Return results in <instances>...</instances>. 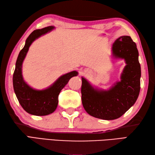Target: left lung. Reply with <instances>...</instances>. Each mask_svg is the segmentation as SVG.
<instances>
[{
    "mask_svg": "<svg viewBox=\"0 0 155 155\" xmlns=\"http://www.w3.org/2000/svg\"><path fill=\"white\" fill-rule=\"evenodd\" d=\"M112 57L124 60L120 81L107 90L93 86L82 77V103L91 116L103 120L120 117L135 103L140 93L141 70L137 45L129 36H121L112 45Z\"/></svg>",
    "mask_w": 155,
    "mask_h": 155,
    "instance_id": "left-lung-1",
    "label": "left lung"
}]
</instances>
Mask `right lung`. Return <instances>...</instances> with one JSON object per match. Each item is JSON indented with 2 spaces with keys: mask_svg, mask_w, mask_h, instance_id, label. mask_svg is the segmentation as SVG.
<instances>
[{
  "mask_svg": "<svg viewBox=\"0 0 155 155\" xmlns=\"http://www.w3.org/2000/svg\"><path fill=\"white\" fill-rule=\"evenodd\" d=\"M53 29V26H49L35 30L28 36L24 47L19 52L13 74V88L20 104L27 113L35 116H45L53 113L58 106V97L60 92L72 77L78 74L77 71H73L62 74L51 85L42 90L31 87L24 80L22 71V63L29 47L35 40Z\"/></svg>",
  "mask_w": 155,
  "mask_h": 155,
  "instance_id": "obj_1",
  "label": "right lung"
}]
</instances>
